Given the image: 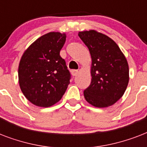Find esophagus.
Here are the masks:
<instances>
[{
	"mask_svg": "<svg viewBox=\"0 0 147 147\" xmlns=\"http://www.w3.org/2000/svg\"><path fill=\"white\" fill-rule=\"evenodd\" d=\"M78 74V70H72V71H71V75H72L73 76H76Z\"/></svg>",
	"mask_w": 147,
	"mask_h": 147,
	"instance_id": "esophagus-1",
	"label": "esophagus"
}]
</instances>
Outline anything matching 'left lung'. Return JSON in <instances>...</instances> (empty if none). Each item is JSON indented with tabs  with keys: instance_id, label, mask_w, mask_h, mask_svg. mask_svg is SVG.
<instances>
[{
	"instance_id": "8db88e82",
	"label": "left lung",
	"mask_w": 147,
	"mask_h": 147,
	"mask_svg": "<svg viewBox=\"0 0 147 147\" xmlns=\"http://www.w3.org/2000/svg\"><path fill=\"white\" fill-rule=\"evenodd\" d=\"M92 58L89 87L84 91L85 100L96 107L111 106L123 96L129 82V66L116 42L94 30L78 32Z\"/></svg>"
}]
</instances>
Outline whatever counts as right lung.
Listing matches in <instances>:
<instances>
[{
    "label": "right lung",
    "mask_w": 147,
    "mask_h": 147,
    "mask_svg": "<svg viewBox=\"0 0 147 147\" xmlns=\"http://www.w3.org/2000/svg\"><path fill=\"white\" fill-rule=\"evenodd\" d=\"M66 34L50 32L24 51L18 67L20 88L29 101L49 107L61 100L70 83V73L59 55Z\"/></svg>",
    "instance_id": "right-lung-1"
}]
</instances>
